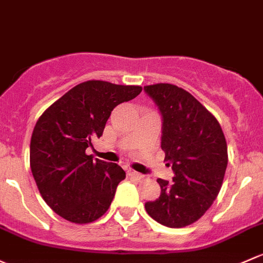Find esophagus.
Segmentation results:
<instances>
[{
    "mask_svg": "<svg viewBox=\"0 0 263 263\" xmlns=\"http://www.w3.org/2000/svg\"><path fill=\"white\" fill-rule=\"evenodd\" d=\"M128 175L131 176V178L136 179V180H142V179L145 178V176H143L142 174H139V173H136V171H132V170L128 171Z\"/></svg>",
    "mask_w": 263,
    "mask_h": 263,
    "instance_id": "1",
    "label": "esophagus"
}]
</instances>
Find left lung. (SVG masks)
Segmentation results:
<instances>
[{"label": "left lung", "instance_id": "8db88e82", "mask_svg": "<svg viewBox=\"0 0 263 263\" xmlns=\"http://www.w3.org/2000/svg\"><path fill=\"white\" fill-rule=\"evenodd\" d=\"M143 90L161 113V148L175 174L173 181L157 179L161 194L145 209L160 224L181 228L203 217L222 187L226 137L217 118L182 88L159 83Z\"/></svg>", "mask_w": 263, "mask_h": 263}]
</instances>
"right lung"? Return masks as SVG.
<instances>
[{
  "instance_id": "add662e5",
  "label": "right lung",
  "mask_w": 263,
  "mask_h": 263,
  "mask_svg": "<svg viewBox=\"0 0 263 263\" xmlns=\"http://www.w3.org/2000/svg\"><path fill=\"white\" fill-rule=\"evenodd\" d=\"M141 90L139 85L88 81L40 116L30 143V166L41 197L58 215L85 224L108 211L126 173L117 164L93 160L85 150L103 135L113 108Z\"/></svg>"
}]
</instances>
